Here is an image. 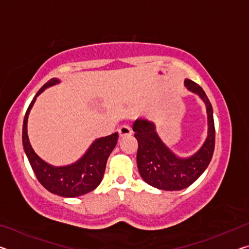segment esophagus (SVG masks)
<instances>
[{
	"label": "esophagus",
	"instance_id": "obj_1",
	"mask_svg": "<svg viewBox=\"0 0 249 249\" xmlns=\"http://www.w3.org/2000/svg\"><path fill=\"white\" fill-rule=\"evenodd\" d=\"M132 128L129 127V126H126L123 125L121 126L119 128V134H120V137H124V136H129V135H132Z\"/></svg>",
	"mask_w": 249,
	"mask_h": 249
}]
</instances>
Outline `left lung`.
<instances>
[{
    "mask_svg": "<svg viewBox=\"0 0 249 249\" xmlns=\"http://www.w3.org/2000/svg\"><path fill=\"white\" fill-rule=\"evenodd\" d=\"M187 89L200 96L208 114V137L201 148L190 157L181 158L172 153L156 132L154 122L137 119L133 124L135 138L138 142L137 167L146 183L166 191L182 190L192 184L208 168L215 145L213 108L203 89L185 79Z\"/></svg>",
    "mask_w": 249,
    "mask_h": 249,
    "instance_id": "8db88e82",
    "label": "left lung"
}]
</instances>
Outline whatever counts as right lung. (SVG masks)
Segmentation results:
<instances>
[{
	"instance_id": "right-lung-1",
	"label": "right lung",
	"mask_w": 249,
	"mask_h": 249,
	"mask_svg": "<svg viewBox=\"0 0 249 249\" xmlns=\"http://www.w3.org/2000/svg\"><path fill=\"white\" fill-rule=\"evenodd\" d=\"M60 83L57 78L50 79L37 92L29 104L23 123V147L34 172L43 187L49 192L64 197H75L89 193L98 187L102 181L105 166L109 154L116 146L119 133L101 137L92 142L89 149L81 158L68 166L56 167L41 159L29 142L27 135V121L29 112L36 98L47 88Z\"/></svg>"
}]
</instances>
